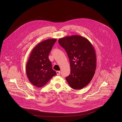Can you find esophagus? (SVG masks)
I'll return each instance as SVG.
<instances>
[{
    "label": "esophagus",
    "mask_w": 122,
    "mask_h": 122,
    "mask_svg": "<svg viewBox=\"0 0 122 122\" xmlns=\"http://www.w3.org/2000/svg\"><path fill=\"white\" fill-rule=\"evenodd\" d=\"M56 72H57V75H60V71H56Z\"/></svg>",
    "instance_id": "1"
}]
</instances>
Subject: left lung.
<instances>
[{
  "mask_svg": "<svg viewBox=\"0 0 122 122\" xmlns=\"http://www.w3.org/2000/svg\"><path fill=\"white\" fill-rule=\"evenodd\" d=\"M58 43L67 52L71 73L66 80L71 88L81 89L91 81L96 67V54L88 40L78 35L65 36Z\"/></svg>",
  "mask_w": 122,
  "mask_h": 122,
  "instance_id": "1",
  "label": "left lung"
}]
</instances>
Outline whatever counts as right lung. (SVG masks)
<instances>
[{
	"label": "right lung",
	"mask_w": 122,
	"mask_h": 122,
	"mask_svg": "<svg viewBox=\"0 0 122 122\" xmlns=\"http://www.w3.org/2000/svg\"><path fill=\"white\" fill-rule=\"evenodd\" d=\"M56 41L47 39L39 43L31 51L26 65V73L29 81L36 87L44 86L57 74L48 58Z\"/></svg>",
	"instance_id": "right-lung-1"
}]
</instances>
